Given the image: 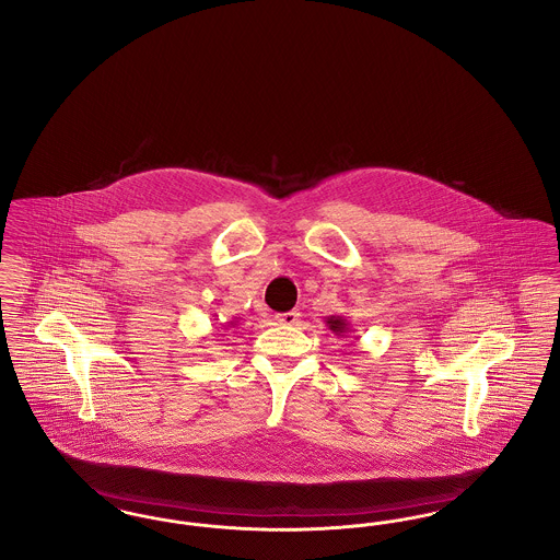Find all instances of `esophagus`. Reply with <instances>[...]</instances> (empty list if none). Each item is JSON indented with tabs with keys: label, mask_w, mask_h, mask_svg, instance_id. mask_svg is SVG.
I'll return each mask as SVG.
<instances>
[{
	"label": "esophagus",
	"mask_w": 560,
	"mask_h": 560,
	"mask_svg": "<svg viewBox=\"0 0 560 560\" xmlns=\"http://www.w3.org/2000/svg\"><path fill=\"white\" fill-rule=\"evenodd\" d=\"M300 319V313L298 311H290V313H281V315H277L275 320L279 323V325H295Z\"/></svg>",
	"instance_id": "esophagus-1"
}]
</instances>
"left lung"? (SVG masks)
<instances>
[{
    "label": "left lung",
    "mask_w": 560,
    "mask_h": 560,
    "mask_svg": "<svg viewBox=\"0 0 560 560\" xmlns=\"http://www.w3.org/2000/svg\"><path fill=\"white\" fill-rule=\"evenodd\" d=\"M325 325H327L336 336H345V334L352 331V329H350V323H348L347 317H342V315H329V317H325Z\"/></svg>",
    "instance_id": "8db88e82"
}]
</instances>
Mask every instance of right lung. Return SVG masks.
<instances>
[{
	"label": "right lung",
	"instance_id": "1",
	"mask_svg": "<svg viewBox=\"0 0 560 560\" xmlns=\"http://www.w3.org/2000/svg\"><path fill=\"white\" fill-rule=\"evenodd\" d=\"M235 325H237V320L233 319L229 320V325H226V327H235Z\"/></svg>",
	"mask_w": 560,
	"mask_h": 560
}]
</instances>
